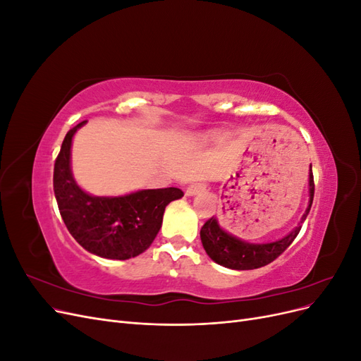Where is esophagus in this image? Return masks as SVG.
Wrapping results in <instances>:
<instances>
[{"mask_svg":"<svg viewBox=\"0 0 361 361\" xmlns=\"http://www.w3.org/2000/svg\"><path fill=\"white\" fill-rule=\"evenodd\" d=\"M203 191H204V185L202 182H195V183H191L187 188V195L188 197H194V195H199Z\"/></svg>","mask_w":361,"mask_h":361,"instance_id":"esophagus-1","label":"esophagus"}]
</instances>
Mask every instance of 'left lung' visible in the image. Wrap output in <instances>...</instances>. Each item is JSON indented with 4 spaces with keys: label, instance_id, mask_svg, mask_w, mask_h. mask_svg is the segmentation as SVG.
<instances>
[{
    "label": "left lung",
    "instance_id": "8db88e82",
    "mask_svg": "<svg viewBox=\"0 0 361 361\" xmlns=\"http://www.w3.org/2000/svg\"><path fill=\"white\" fill-rule=\"evenodd\" d=\"M313 194H314V183H313V173L312 166L309 170V203L305 207V212L302 214L298 226L292 228V231L280 239L271 243H247L243 241L241 238H238L227 231L218 223V218L212 216L211 220H207L202 231H200V239L203 248L215 264L221 265L224 268L245 271V269H256L260 267H265L271 264L272 260L277 259L283 251H285L292 243L293 239L301 231V226L305 218H307L310 207L313 203Z\"/></svg>",
    "mask_w": 361,
    "mask_h": 361
}]
</instances>
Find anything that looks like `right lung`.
<instances>
[{"mask_svg":"<svg viewBox=\"0 0 361 361\" xmlns=\"http://www.w3.org/2000/svg\"><path fill=\"white\" fill-rule=\"evenodd\" d=\"M63 140L54 166V194L68 231L84 250L104 259L126 260L146 251L157 238L166 206L180 199L179 188L138 190L123 195H93L72 173V141L81 126Z\"/></svg>","mask_w":361,"mask_h":361,"instance_id":"1","label":"right lung"}]
</instances>
